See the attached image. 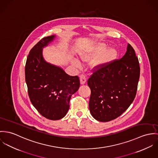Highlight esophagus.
I'll use <instances>...</instances> for the list:
<instances>
[{
  "mask_svg": "<svg viewBox=\"0 0 158 158\" xmlns=\"http://www.w3.org/2000/svg\"><path fill=\"white\" fill-rule=\"evenodd\" d=\"M87 81V78L85 77V75L84 74H82L81 76H80V83L81 85H84L85 84Z\"/></svg>",
  "mask_w": 158,
  "mask_h": 158,
  "instance_id": "obj_1",
  "label": "esophagus"
}]
</instances>
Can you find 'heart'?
<instances>
[{
	"instance_id": "1",
	"label": "heart",
	"mask_w": 158,
	"mask_h": 158,
	"mask_svg": "<svg viewBox=\"0 0 158 158\" xmlns=\"http://www.w3.org/2000/svg\"><path fill=\"white\" fill-rule=\"evenodd\" d=\"M108 48V45L105 43H96L81 53L80 57L83 61L87 62L97 56L93 60L91 66L95 69H102L114 62L118 56V52L115 48L111 47L107 49ZM71 63L73 66L77 69L81 67V62L76 59H73Z\"/></svg>"
}]
</instances>
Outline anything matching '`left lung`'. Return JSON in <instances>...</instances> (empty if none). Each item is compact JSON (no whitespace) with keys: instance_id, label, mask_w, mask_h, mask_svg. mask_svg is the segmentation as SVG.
<instances>
[{"instance_id":"left-lung-1","label":"left lung","mask_w":158,"mask_h":158,"mask_svg":"<svg viewBox=\"0 0 158 158\" xmlns=\"http://www.w3.org/2000/svg\"><path fill=\"white\" fill-rule=\"evenodd\" d=\"M139 75L138 59L128 44L121 59L95 71L88 80L92 116L98 121L108 122L121 116L135 99Z\"/></svg>"}]
</instances>
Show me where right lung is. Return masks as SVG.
<instances>
[{
  "instance_id": "obj_1",
  "label": "right lung",
  "mask_w": 158,
  "mask_h": 158,
  "mask_svg": "<svg viewBox=\"0 0 158 158\" xmlns=\"http://www.w3.org/2000/svg\"><path fill=\"white\" fill-rule=\"evenodd\" d=\"M56 38H43L31 50L25 65V81L33 105L50 120L63 118L70 108L71 96L80 86L79 77L67 74L62 67L47 62L43 48Z\"/></svg>"
}]
</instances>
